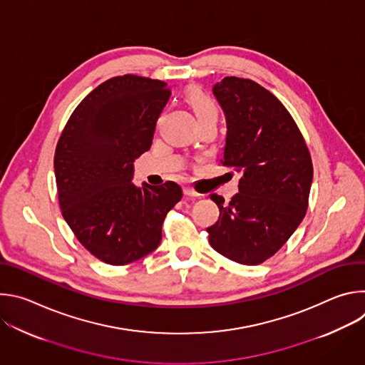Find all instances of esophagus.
<instances>
[{"label":"esophagus","instance_id":"esophagus-1","mask_svg":"<svg viewBox=\"0 0 365 365\" xmlns=\"http://www.w3.org/2000/svg\"><path fill=\"white\" fill-rule=\"evenodd\" d=\"M183 193H185L186 196H199V193H197L193 187H189V186H185V187H183Z\"/></svg>","mask_w":365,"mask_h":365}]
</instances>
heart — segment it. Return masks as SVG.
I'll return each instance as SVG.
<instances>
[{
  "label": "heart",
  "instance_id": "b5f03b06",
  "mask_svg": "<svg viewBox=\"0 0 365 365\" xmlns=\"http://www.w3.org/2000/svg\"><path fill=\"white\" fill-rule=\"evenodd\" d=\"M185 98L187 101L189 106L192 107V110L195 111L197 120H203L210 115L218 114L217 107L214 106V102L211 101V98L207 96L199 86L192 85L186 89L185 92Z\"/></svg>",
  "mask_w": 365,
  "mask_h": 365
}]
</instances>
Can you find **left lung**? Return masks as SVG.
Segmentation results:
<instances>
[{
    "label": "left lung",
    "instance_id": "obj_1",
    "mask_svg": "<svg viewBox=\"0 0 365 365\" xmlns=\"http://www.w3.org/2000/svg\"><path fill=\"white\" fill-rule=\"evenodd\" d=\"M214 95L227 120L221 163L241 178L228 205L211 195L220 218L206 231L215 251L257 266L274 255L304 218L314 166L294 120L270 91L227 76L215 83Z\"/></svg>",
    "mask_w": 365,
    "mask_h": 365
}]
</instances>
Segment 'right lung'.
Instances as JSON below:
<instances>
[{
	"mask_svg": "<svg viewBox=\"0 0 365 365\" xmlns=\"http://www.w3.org/2000/svg\"><path fill=\"white\" fill-rule=\"evenodd\" d=\"M169 96L163 81L111 78L82 99L58 141L62 215L78 241L107 264L124 266L158 248L163 221L182 199L175 182H131L133 163L150 150Z\"/></svg>",
	"mask_w": 365,
	"mask_h": 365,
	"instance_id": "1",
	"label": "right lung"
}]
</instances>
